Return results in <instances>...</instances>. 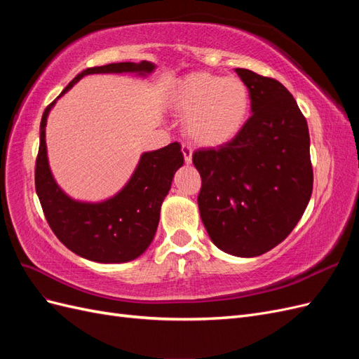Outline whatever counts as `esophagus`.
Segmentation results:
<instances>
[{"mask_svg":"<svg viewBox=\"0 0 359 359\" xmlns=\"http://www.w3.org/2000/svg\"><path fill=\"white\" fill-rule=\"evenodd\" d=\"M181 151H182V156H184V160H186V163L187 165H190L191 163V149L189 148V147H186V145H182V148H181Z\"/></svg>","mask_w":359,"mask_h":359,"instance_id":"esophagus-1","label":"esophagus"}]
</instances>
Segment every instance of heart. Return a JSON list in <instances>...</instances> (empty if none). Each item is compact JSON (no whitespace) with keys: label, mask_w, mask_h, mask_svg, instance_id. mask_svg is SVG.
I'll use <instances>...</instances> for the list:
<instances>
[{"label":"heart","mask_w":359,"mask_h":359,"mask_svg":"<svg viewBox=\"0 0 359 359\" xmlns=\"http://www.w3.org/2000/svg\"><path fill=\"white\" fill-rule=\"evenodd\" d=\"M170 104L182 116V130L194 145L217 148L229 144L244 128L252 95L240 78L193 72L170 90Z\"/></svg>","instance_id":"b5f03b06"}]
</instances>
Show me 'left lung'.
<instances>
[{
  "instance_id": "left-lung-1",
  "label": "left lung",
  "mask_w": 359,
  "mask_h": 359,
  "mask_svg": "<svg viewBox=\"0 0 359 359\" xmlns=\"http://www.w3.org/2000/svg\"><path fill=\"white\" fill-rule=\"evenodd\" d=\"M252 95V116L229 144L199 149L201 219L222 252L256 257L278 245L306 211L313 190L306 118L278 81L235 69Z\"/></svg>"
}]
</instances>
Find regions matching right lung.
Returning <instances> with one entry per match:
<instances>
[{
	"label": "right lung",
	"instance_id": "add662e5",
	"mask_svg": "<svg viewBox=\"0 0 359 359\" xmlns=\"http://www.w3.org/2000/svg\"><path fill=\"white\" fill-rule=\"evenodd\" d=\"M157 66L151 61L114 62L81 72L58 95L90 74H135L148 78ZM57 99V100H58ZM53 100L41 116L40 148L36 161V191L53 233L78 256L99 264L130 262L147 252L160 220L161 203L168 196L175 172L184 165L178 142L140 156L132 177L114 196L88 202L64 191L50 170L46 147L48 116Z\"/></svg>",
	"mask_w": 359,
	"mask_h": 359
}]
</instances>
